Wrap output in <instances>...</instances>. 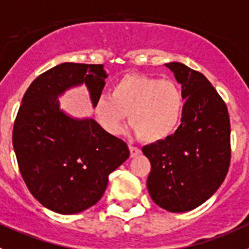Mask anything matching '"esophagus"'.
Segmentation results:
<instances>
[{
  "label": "esophagus",
  "mask_w": 249,
  "mask_h": 249,
  "mask_svg": "<svg viewBox=\"0 0 249 249\" xmlns=\"http://www.w3.org/2000/svg\"><path fill=\"white\" fill-rule=\"evenodd\" d=\"M129 150H130V156H131V158H135V156H138L139 154H141V150L139 149V147L134 146V145H129Z\"/></svg>",
  "instance_id": "obj_1"
}]
</instances>
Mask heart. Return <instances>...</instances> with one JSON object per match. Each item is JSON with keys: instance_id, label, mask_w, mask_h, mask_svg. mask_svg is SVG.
I'll list each match as a JSON object with an SVG mask.
<instances>
[{"instance_id": "obj_1", "label": "heart", "mask_w": 249, "mask_h": 249, "mask_svg": "<svg viewBox=\"0 0 249 249\" xmlns=\"http://www.w3.org/2000/svg\"><path fill=\"white\" fill-rule=\"evenodd\" d=\"M183 109V97L171 80L129 73L116 80L110 97L102 95L94 104L100 126L111 135L123 130L129 114L130 125L145 142H158L174 133Z\"/></svg>"}]
</instances>
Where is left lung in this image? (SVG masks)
<instances>
[{
    "label": "left lung",
    "mask_w": 249,
    "mask_h": 249,
    "mask_svg": "<svg viewBox=\"0 0 249 249\" xmlns=\"http://www.w3.org/2000/svg\"><path fill=\"white\" fill-rule=\"evenodd\" d=\"M185 99L181 124L172 135L142 147L151 171L147 190L170 212L202 205L226 178L231 163V124L226 103L210 80L178 62L166 64Z\"/></svg>",
    "instance_id": "1"
}]
</instances>
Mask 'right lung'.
Listing matches in <instances>:
<instances>
[{
    "label": "right lung",
    "instance_id": "add662e5",
    "mask_svg": "<svg viewBox=\"0 0 249 249\" xmlns=\"http://www.w3.org/2000/svg\"><path fill=\"white\" fill-rule=\"evenodd\" d=\"M105 78L103 64L62 63L38 75L19 105L12 133L19 172L36 200L57 213L95 205L130 155L126 142L94 119H71L59 109L58 95L83 83L94 107Z\"/></svg>",
    "mask_w": 249,
    "mask_h": 249
}]
</instances>
